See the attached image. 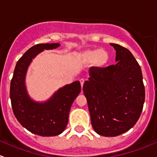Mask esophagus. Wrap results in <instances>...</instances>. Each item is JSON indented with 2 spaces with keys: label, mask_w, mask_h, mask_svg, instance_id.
Wrapping results in <instances>:
<instances>
[{
  "label": "esophagus",
  "mask_w": 157,
  "mask_h": 157,
  "mask_svg": "<svg viewBox=\"0 0 157 157\" xmlns=\"http://www.w3.org/2000/svg\"><path fill=\"white\" fill-rule=\"evenodd\" d=\"M84 82H85V80H84L83 78L80 79V83H81V86H82V87H83Z\"/></svg>",
  "instance_id": "34e87169"
}]
</instances>
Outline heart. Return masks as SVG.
<instances>
[{"label":"heart","instance_id":"obj_1","mask_svg":"<svg viewBox=\"0 0 157 157\" xmlns=\"http://www.w3.org/2000/svg\"><path fill=\"white\" fill-rule=\"evenodd\" d=\"M79 59L85 64L91 63L96 69L105 67L109 60V54L104 49H87L79 53Z\"/></svg>","mask_w":157,"mask_h":157}]
</instances>
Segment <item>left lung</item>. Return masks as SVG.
<instances>
[{
    "label": "left lung",
    "mask_w": 157,
    "mask_h": 157,
    "mask_svg": "<svg viewBox=\"0 0 157 157\" xmlns=\"http://www.w3.org/2000/svg\"><path fill=\"white\" fill-rule=\"evenodd\" d=\"M116 64L91 67L83 92L91 125L100 135L115 137L132 128L140 117L145 100L141 69L132 53L117 44Z\"/></svg>",
    "instance_id": "1"
}]
</instances>
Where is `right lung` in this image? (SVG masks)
<instances>
[{
    "instance_id": "right-lung-1",
    "label": "right lung",
    "mask_w": 157,
    "mask_h": 157,
    "mask_svg": "<svg viewBox=\"0 0 157 157\" xmlns=\"http://www.w3.org/2000/svg\"><path fill=\"white\" fill-rule=\"evenodd\" d=\"M59 43L38 44L29 48L19 59L10 82L11 104L19 123L32 133L43 137L56 136L65 130L72 103L81 91L79 81L59 88L42 102L30 98L25 77L32 59L44 50L56 49Z\"/></svg>"
}]
</instances>
